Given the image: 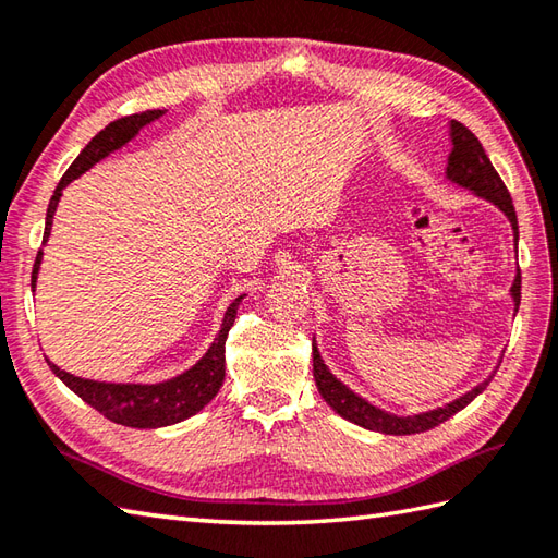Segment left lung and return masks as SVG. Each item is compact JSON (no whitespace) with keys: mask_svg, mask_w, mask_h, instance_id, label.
<instances>
[{"mask_svg":"<svg viewBox=\"0 0 558 558\" xmlns=\"http://www.w3.org/2000/svg\"><path fill=\"white\" fill-rule=\"evenodd\" d=\"M448 136H450V153H448V165H446V180L450 184H456L460 189H468L470 194H475L484 201H489L492 206L499 208L504 216L511 222L513 230V240L518 244V218H515V208H513V198L508 194L506 184L501 182L499 172L494 170L492 160L484 153L482 144L477 141V136L470 132L468 126H462L460 122L450 120L448 122ZM518 248V246H515ZM511 298L515 304V312L520 306V270L515 272V280L511 286ZM312 360H314V381L318 393L333 408L342 420H348L357 426H364L369 432H378V434H393V436H408V434H420V432H429L434 426H438L441 422H446L448 417H453L456 412H460L465 405H470L484 388L489 386V381L494 378L496 369L484 378L482 384H477L468 393H462L460 398L446 402L444 408L436 410H426V412H417V414H393L384 408L374 405L366 398L354 393L352 388H348L340 378L328 369L322 360V352L316 348V338L312 340Z\"/></svg>","mask_w":558,"mask_h":558,"instance_id":"8db88e82","label":"left lung"}]
</instances>
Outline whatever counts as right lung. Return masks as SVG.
Instances as JSON below:
<instances>
[{"instance_id":"right-lung-1","label":"right lung","mask_w":558,"mask_h":558,"mask_svg":"<svg viewBox=\"0 0 558 558\" xmlns=\"http://www.w3.org/2000/svg\"><path fill=\"white\" fill-rule=\"evenodd\" d=\"M165 114V110H148L141 114H129L108 124L98 136L90 138V144L81 150V156L71 162V168L64 172L62 180H59L54 194L50 198V206H47L45 216V234L43 244H47L52 232V218L59 198H62L64 189L78 180L83 172H88L93 165L108 158L110 153L120 150L126 146L141 129L153 124ZM43 264V248L35 256L33 276H31V288L35 292V282H38V270ZM244 300L236 298L228 312L222 316V324L218 330V338L210 342L204 357H201L194 366H189L186 372L177 374L172 378H165L158 384H112V381H93V378H81L59 369L57 364H50L54 376L62 378V381L74 390V393L88 402L90 408H96L100 414H105L110 422L122 424V426H134V429H160V426H170L177 422H184L204 410L208 402L218 396L225 378V340H228L230 328L236 318V310H240V302Z\"/></svg>"}]
</instances>
